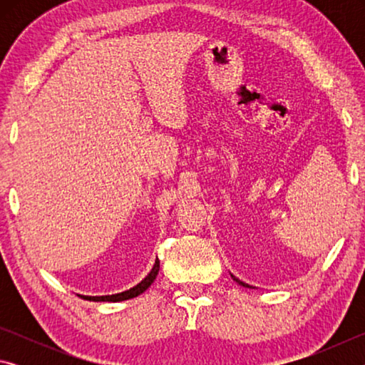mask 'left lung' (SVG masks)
Masks as SVG:
<instances>
[{
  "label": "left lung",
  "instance_id": "1",
  "mask_svg": "<svg viewBox=\"0 0 365 365\" xmlns=\"http://www.w3.org/2000/svg\"><path fill=\"white\" fill-rule=\"evenodd\" d=\"M232 277H233V275H232ZM233 280H235V282H238V283H240V285H243V287H250V285H248V283H243V282H242V280H238V279H235V277H233Z\"/></svg>",
  "mask_w": 365,
  "mask_h": 365
}]
</instances>
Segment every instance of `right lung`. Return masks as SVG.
Wrapping results in <instances>:
<instances>
[{
    "label": "right lung",
    "instance_id": "1",
    "mask_svg": "<svg viewBox=\"0 0 365 365\" xmlns=\"http://www.w3.org/2000/svg\"><path fill=\"white\" fill-rule=\"evenodd\" d=\"M159 272V261L156 259V264H154L153 270L148 274L146 279L138 283L137 287H133L130 289H127V292L123 293H117V294H110V296H83V299H88V301H109V302H117V301H125V299H130V298H135V296H138L145 292V289H148V287L151 285V283L154 282V279H156Z\"/></svg>",
    "mask_w": 365,
    "mask_h": 365
}]
</instances>
